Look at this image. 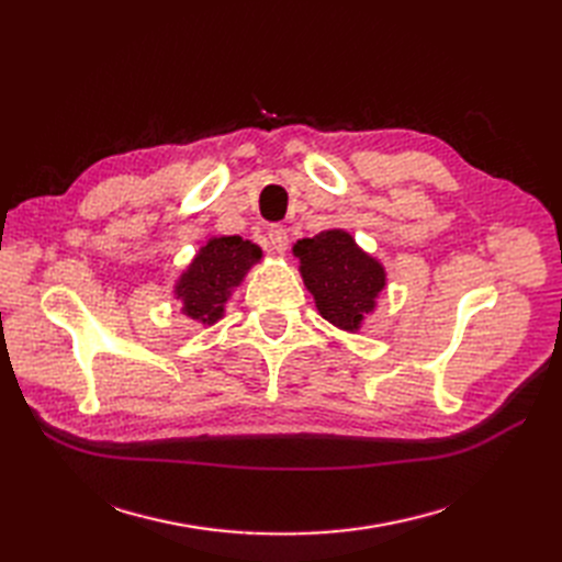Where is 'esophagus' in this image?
I'll return each mask as SVG.
<instances>
[{
    "mask_svg": "<svg viewBox=\"0 0 562 562\" xmlns=\"http://www.w3.org/2000/svg\"><path fill=\"white\" fill-rule=\"evenodd\" d=\"M269 244H271V250L274 252H285L288 250V244H291V239H288V232H285V227H281V225H274V227H269Z\"/></svg>",
    "mask_w": 562,
    "mask_h": 562,
    "instance_id": "obj_1",
    "label": "esophagus"
}]
</instances>
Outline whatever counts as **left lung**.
Here are the masks:
<instances>
[{
    "label": "left lung",
    "instance_id": "1",
    "mask_svg": "<svg viewBox=\"0 0 562 562\" xmlns=\"http://www.w3.org/2000/svg\"><path fill=\"white\" fill-rule=\"evenodd\" d=\"M293 252L300 258V274L321 316L342 330H359L384 288V267L342 229L302 239Z\"/></svg>",
    "mask_w": 562,
    "mask_h": 562
}]
</instances>
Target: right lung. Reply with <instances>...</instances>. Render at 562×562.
<instances>
[{
  "label": "right lung",
  "mask_w": 562,
  "mask_h": 562,
  "mask_svg": "<svg viewBox=\"0 0 562 562\" xmlns=\"http://www.w3.org/2000/svg\"><path fill=\"white\" fill-rule=\"evenodd\" d=\"M262 258V250L244 241L241 236H215L201 246L192 265L176 283V297L182 300V312L213 326L223 318L225 302L246 277V271Z\"/></svg>",
  "instance_id": "add662e5"
}]
</instances>
